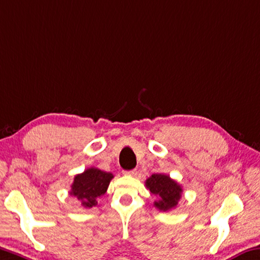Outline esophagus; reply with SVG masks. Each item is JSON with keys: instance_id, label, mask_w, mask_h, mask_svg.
Returning <instances> with one entry per match:
<instances>
[{"instance_id": "obj_1", "label": "esophagus", "mask_w": 260, "mask_h": 260, "mask_svg": "<svg viewBox=\"0 0 260 260\" xmlns=\"http://www.w3.org/2000/svg\"><path fill=\"white\" fill-rule=\"evenodd\" d=\"M138 172L137 170H129V171H123V175H127V176H135Z\"/></svg>"}]
</instances>
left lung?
Here are the masks:
<instances>
[{"instance_id": "8db88e82", "label": "left lung", "mask_w": 260, "mask_h": 260, "mask_svg": "<svg viewBox=\"0 0 260 260\" xmlns=\"http://www.w3.org/2000/svg\"><path fill=\"white\" fill-rule=\"evenodd\" d=\"M146 186L158 199L155 201L154 206L159 211L167 212L175 208L182 198V186L176 180L171 179L168 175H151L146 180Z\"/></svg>"}]
</instances>
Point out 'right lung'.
I'll return each mask as SVG.
<instances>
[{
  "mask_svg": "<svg viewBox=\"0 0 260 260\" xmlns=\"http://www.w3.org/2000/svg\"><path fill=\"white\" fill-rule=\"evenodd\" d=\"M112 178L111 172L102 171L97 168L86 169L74 178L71 196L76 197L85 208L96 207L98 199L105 194Z\"/></svg>",
  "mask_w": 260,
  "mask_h": 260,
  "instance_id": "right-lung-1",
  "label": "right lung"
}]
</instances>
